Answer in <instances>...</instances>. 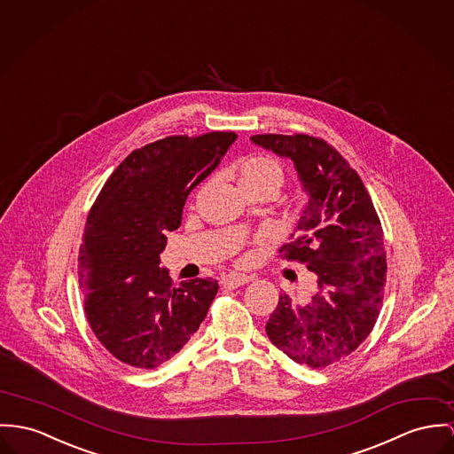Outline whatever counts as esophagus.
Returning <instances> with one entry per match:
<instances>
[{
	"label": "esophagus",
	"mask_w": 454,
	"mask_h": 454,
	"mask_svg": "<svg viewBox=\"0 0 454 454\" xmlns=\"http://www.w3.org/2000/svg\"><path fill=\"white\" fill-rule=\"evenodd\" d=\"M248 281V277L247 275H242V273H231V275H228V277H224V278L221 279V285L224 286V288H239V286H242Z\"/></svg>",
	"instance_id": "obj_1"
}]
</instances>
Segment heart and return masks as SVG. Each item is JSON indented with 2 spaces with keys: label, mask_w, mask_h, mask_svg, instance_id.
Wrapping results in <instances>:
<instances>
[{
  "label": "heart",
  "mask_w": 454,
  "mask_h": 454,
  "mask_svg": "<svg viewBox=\"0 0 454 454\" xmlns=\"http://www.w3.org/2000/svg\"><path fill=\"white\" fill-rule=\"evenodd\" d=\"M237 181L244 195L257 190H271L278 193L283 184V169L275 159L255 155L239 164Z\"/></svg>",
  "instance_id": "obj_1"
}]
</instances>
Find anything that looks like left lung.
Segmentation results:
<instances>
[{"label":"left lung","mask_w":454,"mask_h":454,"mask_svg":"<svg viewBox=\"0 0 454 454\" xmlns=\"http://www.w3.org/2000/svg\"><path fill=\"white\" fill-rule=\"evenodd\" d=\"M250 140L294 160L309 202L279 255L306 264L317 281L306 304L279 295L266 333L295 363L326 368L357 349L380 314L387 278L380 219L359 175L326 141L308 135Z\"/></svg>","instance_id":"obj_1"}]
</instances>
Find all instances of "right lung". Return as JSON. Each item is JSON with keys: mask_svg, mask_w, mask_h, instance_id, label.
Segmentation results:
<instances>
[{"mask_svg": "<svg viewBox=\"0 0 454 454\" xmlns=\"http://www.w3.org/2000/svg\"><path fill=\"white\" fill-rule=\"evenodd\" d=\"M235 140V133L214 131L148 143L119 164L90 210L79 286L93 333L121 363L160 366L206 319L217 281L175 285L159 264L166 231L179 228L186 197Z\"/></svg>", "mask_w": 454, "mask_h": 454, "instance_id": "obj_1", "label": "right lung"}]
</instances>
